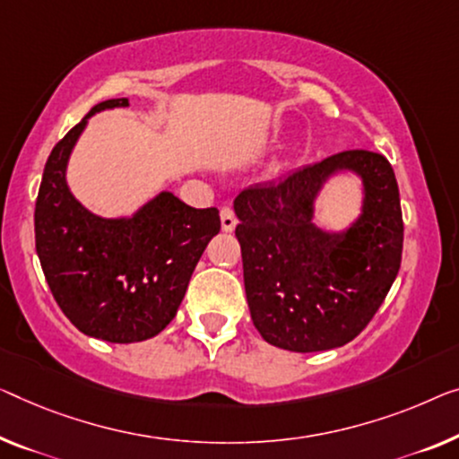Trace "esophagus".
<instances>
[{
    "mask_svg": "<svg viewBox=\"0 0 459 459\" xmlns=\"http://www.w3.org/2000/svg\"><path fill=\"white\" fill-rule=\"evenodd\" d=\"M221 227H222L224 232L235 230L237 216H235V212H232V208H222L221 210Z\"/></svg>",
    "mask_w": 459,
    "mask_h": 459,
    "instance_id": "esophagus-1",
    "label": "esophagus"
}]
</instances>
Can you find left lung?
I'll list each match as a JSON object with an SVG mask.
<instances>
[{"label": "left lung", "mask_w": 459, "mask_h": 459, "mask_svg": "<svg viewBox=\"0 0 459 459\" xmlns=\"http://www.w3.org/2000/svg\"><path fill=\"white\" fill-rule=\"evenodd\" d=\"M340 172L361 179V214L351 228L325 231L312 222L315 202ZM235 214L253 325L284 351L348 344L398 276L404 243L400 191L392 164L377 152L346 150L280 183L245 189Z\"/></svg>", "instance_id": "obj_1"}]
</instances>
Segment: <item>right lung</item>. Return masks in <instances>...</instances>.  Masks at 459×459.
<instances>
[{
  "label": "right lung",
  "mask_w": 459,
  "mask_h": 459,
  "mask_svg": "<svg viewBox=\"0 0 459 459\" xmlns=\"http://www.w3.org/2000/svg\"><path fill=\"white\" fill-rule=\"evenodd\" d=\"M127 99L99 102L55 143L34 208L40 268L65 317L113 344L154 338L177 316L191 273L221 230L216 208H191L160 191L132 216L102 218L67 187V162L88 119Z\"/></svg>",
  "instance_id": "right-lung-1"
}]
</instances>
